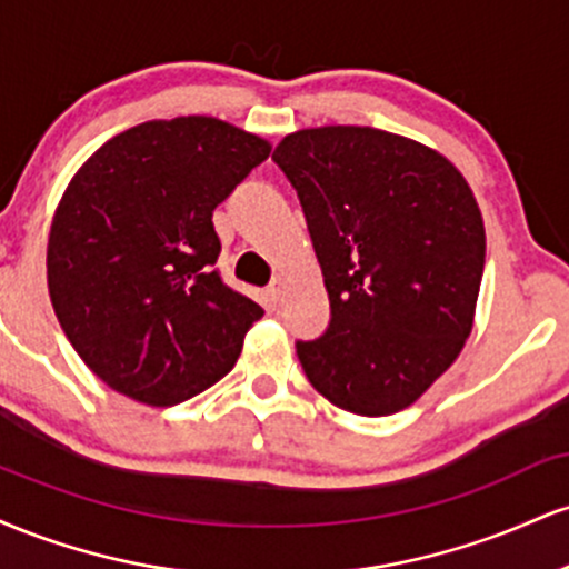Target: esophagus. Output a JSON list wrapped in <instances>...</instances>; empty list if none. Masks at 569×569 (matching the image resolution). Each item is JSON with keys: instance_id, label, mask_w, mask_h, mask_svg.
I'll use <instances>...</instances> for the list:
<instances>
[{"instance_id": "esophagus-1", "label": "esophagus", "mask_w": 569, "mask_h": 569, "mask_svg": "<svg viewBox=\"0 0 569 569\" xmlns=\"http://www.w3.org/2000/svg\"><path fill=\"white\" fill-rule=\"evenodd\" d=\"M283 289H286L283 278H276V280H272L270 289H267V297H270V302H272V305H280V299H283Z\"/></svg>"}]
</instances>
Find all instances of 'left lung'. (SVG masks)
<instances>
[{
    "label": "left lung",
    "instance_id": "obj_1",
    "mask_svg": "<svg viewBox=\"0 0 569 569\" xmlns=\"http://www.w3.org/2000/svg\"><path fill=\"white\" fill-rule=\"evenodd\" d=\"M272 160L297 189L329 291V329L297 342L312 388L352 415L411 407L473 329L485 221L462 173L388 130L289 133Z\"/></svg>",
    "mask_w": 569,
    "mask_h": 569
}]
</instances>
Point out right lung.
<instances>
[{"mask_svg": "<svg viewBox=\"0 0 569 569\" xmlns=\"http://www.w3.org/2000/svg\"><path fill=\"white\" fill-rule=\"evenodd\" d=\"M267 154L217 117H176L109 139L69 181L48 238L50 302L117 393L173 407L234 367L264 310L221 280L211 219Z\"/></svg>", "mask_w": 569, "mask_h": 569, "instance_id": "add662e5", "label": "right lung"}]
</instances>
